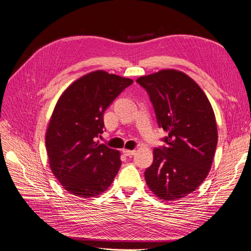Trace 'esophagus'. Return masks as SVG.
Listing matches in <instances>:
<instances>
[{"instance_id": "34e87169", "label": "esophagus", "mask_w": 251, "mask_h": 251, "mask_svg": "<svg viewBox=\"0 0 251 251\" xmlns=\"http://www.w3.org/2000/svg\"><path fill=\"white\" fill-rule=\"evenodd\" d=\"M122 152L125 154V155H127V156H132V155H134L135 154V151H129V150H123L122 151Z\"/></svg>"}]
</instances>
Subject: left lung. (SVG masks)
<instances>
[{
  "label": "left lung",
  "mask_w": 251,
  "mask_h": 251,
  "mask_svg": "<svg viewBox=\"0 0 251 251\" xmlns=\"http://www.w3.org/2000/svg\"><path fill=\"white\" fill-rule=\"evenodd\" d=\"M136 82L168 133L164 146L153 150V162L144 172L147 184L161 200H180L197 189L212 167L218 143L213 108L202 89L180 71L162 70Z\"/></svg>",
  "instance_id": "1"
}]
</instances>
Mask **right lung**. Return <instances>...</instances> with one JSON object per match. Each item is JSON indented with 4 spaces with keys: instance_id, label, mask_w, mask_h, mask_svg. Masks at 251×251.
Returning a JSON list of instances; mask_svg holds the SVG:
<instances>
[{
    "instance_id": "add662e5",
    "label": "right lung",
    "mask_w": 251,
    "mask_h": 251,
    "mask_svg": "<svg viewBox=\"0 0 251 251\" xmlns=\"http://www.w3.org/2000/svg\"><path fill=\"white\" fill-rule=\"evenodd\" d=\"M133 80L104 71L72 83L59 99L46 135L52 174L69 193L84 199L107 189L121 167L120 152L98 138L103 113Z\"/></svg>"
}]
</instances>
